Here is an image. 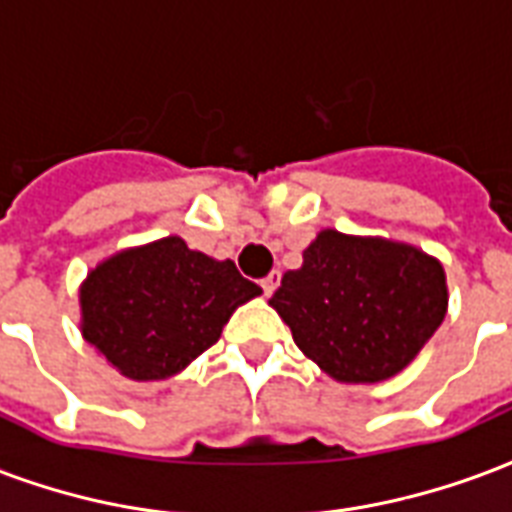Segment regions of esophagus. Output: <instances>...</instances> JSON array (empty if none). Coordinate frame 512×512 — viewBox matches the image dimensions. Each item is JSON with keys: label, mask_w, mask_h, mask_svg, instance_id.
Masks as SVG:
<instances>
[{"label": "esophagus", "mask_w": 512, "mask_h": 512, "mask_svg": "<svg viewBox=\"0 0 512 512\" xmlns=\"http://www.w3.org/2000/svg\"><path fill=\"white\" fill-rule=\"evenodd\" d=\"M279 282H282V274H279V271H271V274H268L266 279L260 282V285H263V293L274 295V290L279 287Z\"/></svg>", "instance_id": "1"}]
</instances>
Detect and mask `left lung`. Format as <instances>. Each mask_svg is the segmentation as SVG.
Wrapping results in <instances>:
<instances>
[{"label":"left lung","mask_w":512,"mask_h":512,"mask_svg":"<svg viewBox=\"0 0 512 512\" xmlns=\"http://www.w3.org/2000/svg\"><path fill=\"white\" fill-rule=\"evenodd\" d=\"M295 344L339 382H380L423 350L448 309L437 260L385 238L323 230L271 298Z\"/></svg>","instance_id":"obj_1"}]
</instances>
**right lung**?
I'll list each match as a JSON object with an SVG mask.
<instances>
[{
    "label": "right lung",
    "mask_w": 512,
    "mask_h": 512,
    "mask_svg": "<svg viewBox=\"0 0 512 512\" xmlns=\"http://www.w3.org/2000/svg\"><path fill=\"white\" fill-rule=\"evenodd\" d=\"M263 290L233 260L179 236L124 249L81 287L83 339L130 380H165L217 344L238 306Z\"/></svg>",
    "instance_id": "1"
}]
</instances>
